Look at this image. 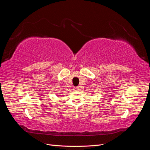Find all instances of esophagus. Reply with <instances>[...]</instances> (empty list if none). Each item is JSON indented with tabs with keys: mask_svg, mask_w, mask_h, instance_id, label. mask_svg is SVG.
<instances>
[{
	"mask_svg": "<svg viewBox=\"0 0 150 150\" xmlns=\"http://www.w3.org/2000/svg\"><path fill=\"white\" fill-rule=\"evenodd\" d=\"M74 89H75V91H78V90H79V86H77V87L74 88Z\"/></svg>",
	"mask_w": 150,
	"mask_h": 150,
	"instance_id": "34e87169",
	"label": "esophagus"
}]
</instances>
